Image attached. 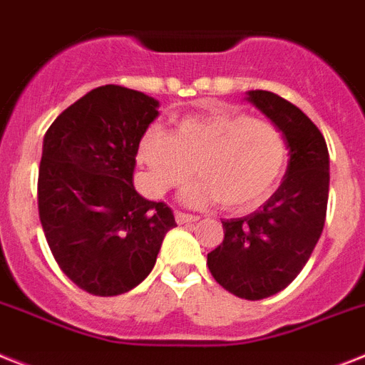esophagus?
Returning a JSON list of instances; mask_svg holds the SVG:
<instances>
[{
  "mask_svg": "<svg viewBox=\"0 0 365 365\" xmlns=\"http://www.w3.org/2000/svg\"><path fill=\"white\" fill-rule=\"evenodd\" d=\"M175 220H177V224H192V222H197L200 216L188 215V212H180V210H177Z\"/></svg>",
  "mask_w": 365,
  "mask_h": 365,
  "instance_id": "34e87169",
  "label": "esophagus"
}]
</instances>
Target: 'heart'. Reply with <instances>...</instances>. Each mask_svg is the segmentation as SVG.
<instances>
[{"instance_id": "1", "label": "heart", "mask_w": 365, "mask_h": 365, "mask_svg": "<svg viewBox=\"0 0 365 365\" xmlns=\"http://www.w3.org/2000/svg\"><path fill=\"white\" fill-rule=\"evenodd\" d=\"M287 141L278 126L240 111L188 115L173 134L150 126L141 135L138 160L153 195L179 188L188 203L220 201L227 210H250L269 200L287 168Z\"/></svg>"}]
</instances>
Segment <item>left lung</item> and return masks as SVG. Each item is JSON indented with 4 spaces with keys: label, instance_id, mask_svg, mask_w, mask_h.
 Here are the masks:
<instances>
[{
    "label": "left lung",
    "instance_id": "obj_1",
    "mask_svg": "<svg viewBox=\"0 0 365 365\" xmlns=\"http://www.w3.org/2000/svg\"><path fill=\"white\" fill-rule=\"evenodd\" d=\"M248 101L284 134L287 171L261 209L222 222L224 240L207 267L231 294L261 300L287 287L308 263L327 220L330 165L327 141L302 110L259 89L248 91Z\"/></svg>",
    "mask_w": 365,
    "mask_h": 365
}]
</instances>
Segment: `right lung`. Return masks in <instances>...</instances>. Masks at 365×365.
Masks as SVG:
<instances>
[{
	"mask_svg": "<svg viewBox=\"0 0 365 365\" xmlns=\"http://www.w3.org/2000/svg\"><path fill=\"white\" fill-rule=\"evenodd\" d=\"M158 101L121 86L81 96L44 134L38 218L59 269L96 297L128 293L149 276L165 233L175 227L164 201L132 185L141 135Z\"/></svg>",
	"mask_w": 365,
	"mask_h": 365,
	"instance_id": "right-lung-1",
	"label": "right lung"
}]
</instances>
